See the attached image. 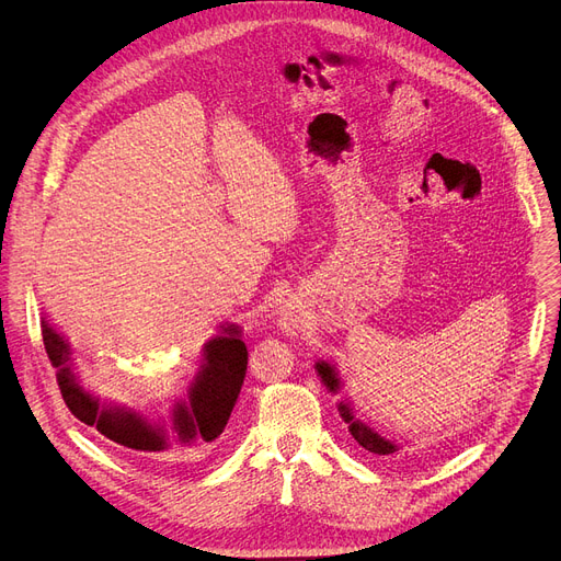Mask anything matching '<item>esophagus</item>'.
I'll list each match as a JSON object with an SVG mask.
<instances>
[{
	"label": "esophagus",
	"mask_w": 561,
	"mask_h": 561,
	"mask_svg": "<svg viewBox=\"0 0 561 561\" xmlns=\"http://www.w3.org/2000/svg\"><path fill=\"white\" fill-rule=\"evenodd\" d=\"M283 325H285V328H296V319H294L291 314H285V317H283Z\"/></svg>",
	"instance_id": "esophagus-1"
}]
</instances>
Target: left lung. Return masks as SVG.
Segmentation results:
<instances>
[{
    "mask_svg": "<svg viewBox=\"0 0 561 561\" xmlns=\"http://www.w3.org/2000/svg\"><path fill=\"white\" fill-rule=\"evenodd\" d=\"M317 371H319V376H321V380H323V385H325L328 389H331V391H337V389H340L337 374H335V369H333L331 365H328V362H323V359L317 362ZM337 410H340L342 419L348 423V431H351L353 439H355L362 448H365V450L376 453V455H391V453L399 450L389 439H385V437H380L376 431H371V427H369L367 423H362L359 419H355L353 412H351V408H348L346 403H340Z\"/></svg>",
    "mask_w": 561,
    "mask_h": 561,
    "instance_id": "left-lung-1",
    "label": "left lung"
}]
</instances>
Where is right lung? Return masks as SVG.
I'll list each match as a JSON object with an SVG mask.
<instances>
[{"label":"right lung","instance_id":"1","mask_svg":"<svg viewBox=\"0 0 561 561\" xmlns=\"http://www.w3.org/2000/svg\"><path fill=\"white\" fill-rule=\"evenodd\" d=\"M43 342L51 365L58 369V387L70 412L85 425H94L111 442L151 457H170V453L179 455L185 448L215 442L236 408L249 359V351L240 340V328H221L217 337L204 344V365L190 387L187 401L176 403L172 433H168L130 410L99 408V401L90 397L70 369L68 342L45 319Z\"/></svg>","mask_w":561,"mask_h":561}]
</instances>
